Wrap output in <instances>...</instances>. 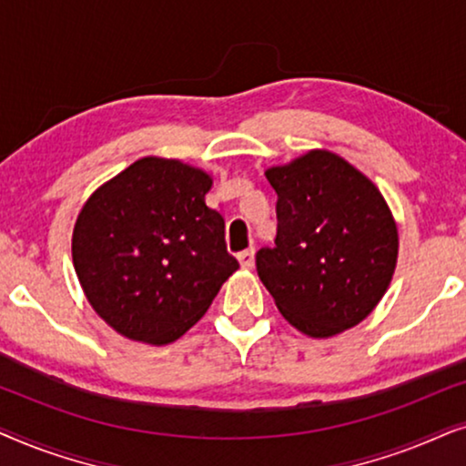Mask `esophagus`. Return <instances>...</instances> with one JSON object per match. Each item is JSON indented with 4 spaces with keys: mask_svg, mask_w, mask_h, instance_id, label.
I'll list each match as a JSON object with an SVG mask.
<instances>
[{
    "mask_svg": "<svg viewBox=\"0 0 466 466\" xmlns=\"http://www.w3.org/2000/svg\"><path fill=\"white\" fill-rule=\"evenodd\" d=\"M238 260H239V265L244 267V269H252V267H254V250H252V248H248V250L239 252Z\"/></svg>",
    "mask_w": 466,
    "mask_h": 466,
    "instance_id": "obj_1",
    "label": "esophagus"
}]
</instances>
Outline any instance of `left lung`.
<instances>
[{"instance_id": "1", "label": "left lung", "mask_w": 466, "mask_h": 466, "mask_svg": "<svg viewBox=\"0 0 466 466\" xmlns=\"http://www.w3.org/2000/svg\"><path fill=\"white\" fill-rule=\"evenodd\" d=\"M276 246L257 252L279 314L309 337H333L375 309L399 254L397 222L378 187L346 158L309 150L269 167Z\"/></svg>"}]
</instances>
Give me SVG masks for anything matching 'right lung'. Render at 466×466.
Instances as JSON below:
<instances>
[{
  "mask_svg": "<svg viewBox=\"0 0 466 466\" xmlns=\"http://www.w3.org/2000/svg\"><path fill=\"white\" fill-rule=\"evenodd\" d=\"M209 188L203 169L144 157L82 206L76 276L93 309L127 339L176 341L239 269L227 252L225 218L206 206Z\"/></svg>",
  "mask_w": 466,
  "mask_h": 466,
  "instance_id": "1",
  "label": "right lung"
}]
</instances>
